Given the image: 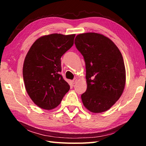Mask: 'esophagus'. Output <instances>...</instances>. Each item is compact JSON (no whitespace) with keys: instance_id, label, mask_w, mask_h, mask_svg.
Wrapping results in <instances>:
<instances>
[{"instance_id":"1","label":"esophagus","mask_w":146,"mask_h":146,"mask_svg":"<svg viewBox=\"0 0 146 146\" xmlns=\"http://www.w3.org/2000/svg\"><path fill=\"white\" fill-rule=\"evenodd\" d=\"M76 82H77V78H74L73 80H72V82H73V84H75Z\"/></svg>"}]
</instances>
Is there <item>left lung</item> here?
<instances>
[{
  "mask_svg": "<svg viewBox=\"0 0 146 146\" xmlns=\"http://www.w3.org/2000/svg\"><path fill=\"white\" fill-rule=\"evenodd\" d=\"M75 44L86 63L87 90L81 95L83 104L92 113L104 112L124 90L125 69L122 54L111 40L99 33L79 34Z\"/></svg>",
  "mask_w": 146,
  "mask_h": 146,
  "instance_id": "left-lung-1",
  "label": "left lung"
}]
</instances>
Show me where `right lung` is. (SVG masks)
Returning <instances> with one entry per match:
<instances>
[{
    "mask_svg": "<svg viewBox=\"0 0 146 146\" xmlns=\"http://www.w3.org/2000/svg\"><path fill=\"white\" fill-rule=\"evenodd\" d=\"M75 34L53 33L38 38L24 59L23 78L27 93L39 108L50 110L60 104L70 86L64 80L60 58L74 43Z\"/></svg>",
    "mask_w": 146,
    "mask_h": 146,
    "instance_id": "obj_1",
    "label": "right lung"
}]
</instances>
